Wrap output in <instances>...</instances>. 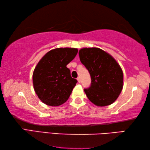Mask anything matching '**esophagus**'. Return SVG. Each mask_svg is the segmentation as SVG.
Listing matches in <instances>:
<instances>
[{"mask_svg": "<svg viewBox=\"0 0 150 150\" xmlns=\"http://www.w3.org/2000/svg\"><path fill=\"white\" fill-rule=\"evenodd\" d=\"M77 80H78V82L80 83V82H81V80H80V77H78V78H77Z\"/></svg>", "mask_w": 150, "mask_h": 150, "instance_id": "obj_1", "label": "esophagus"}]
</instances>
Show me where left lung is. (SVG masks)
Segmentation results:
<instances>
[{"label":"left lung","mask_w":150,"mask_h":150,"mask_svg":"<svg viewBox=\"0 0 150 150\" xmlns=\"http://www.w3.org/2000/svg\"><path fill=\"white\" fill-rule=\"evenodd\" d=\"M78 54L91 76V86L84 90L88 98L97 106L112 104L123 88L124 74L120 64L109 53L99 48H83Z\"/></svg>","instance_id":"8db88e82"}]
</instances>
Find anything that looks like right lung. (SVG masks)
I'll list each match as a JSON object with an SVG mask.
<instances>
[{"label": "right lung", "mask_w": 150, "mask_h": 150, "mask_svg": "<svg viewBox=\"0 0 150 150\" xmlns=\"http://www.w3.org/2000/svg\"><path fill=\"white\" fill-rule=\"evenodd\" d=\"M78 53L75 48H58L39 61L33 75L34 90L44 104L58 106L67 101L77 80L66 67Z\"/></svg>", "instance_id": "add662e5"}]
</instances>
